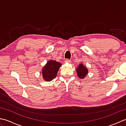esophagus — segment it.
I'll use <instances>...</instances> for the list:
<instances>
[{
  "label": "esophagus",
  "instance_id": "34e87169",
  "mask_svg": "<svg viewBox=\"0 0 126 126\" xmlns=\"http://www.w3.org/2000/svg\"><path fill=\"white\" fill-rule=\"evenodd\" d=\"M71 62V61L70 60H65V63H70Z\"/></svg>",
  "mask_w": 126,
  "mask_h": 126
}]
</instances>
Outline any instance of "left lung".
<instances>
[{
	"instance_id": "8db88e82",
	"label": "left lung",
	"mask_w": 126,
	"mask_h": 126,
	"mask_svg": "<svg viewBox=\"0 0 126 126\" xmlns=\"http://www.w3.org/2000/svg\"><path fill=\"white\" fill-rule=\"evenodd\" d=\"M76 70L77 71V76L79 78L81 79H83L88 73V69L82 63L79 64L78 68H76Z\"/></svg>"
}]
</instances>
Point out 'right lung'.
<instances>
[{"label":"right lung","mask_w":126,"mask_h":126,"mask_svg":"<svg viewBox=\"0 0 126 126\" xmlns=\"http://www.w3.org/2000/svg\"><path fill=\"white\" fill-rule=\"evenodd\" d=\"M61 63L56 61H49L42 69V76L44 81L49 82L56 78Z\"/></svg>","instance_id":"1"}]
</instances>
